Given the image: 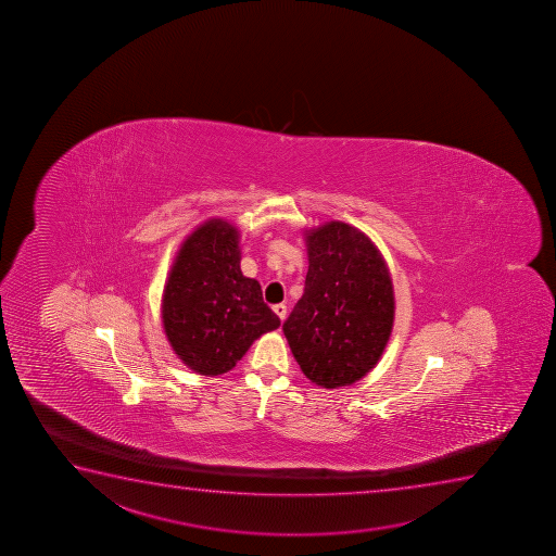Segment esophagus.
<instances>
[{
  "mask_svg": "<svg viewBox=\"0 0 556 556\" xmlns=\"http://www.w3.org/2000/svg\"><path fill=\"white\" fill-rule=\"evenodd\" d=\"M274 313L281 318V321H285V318H287V305L285 303H277V305H274Z\"/></svg>",
  "mask_w": 556,
  "mask_h": 556,
  "instance_id": "1",
  "label": "esophagus"
}]
</instances>
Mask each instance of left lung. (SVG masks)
Masks as SVG:
<instances>
[{
    "mask_svg": "<svg viewBox=\"0 0 556 556\" xmlns=\"http://www.w3.org/2000/svg\"><path fill=\"white\" fill-rule=\"evenodd\" d=\"M305 292L282 326L314 386H352L378 365L394 321V290L372 240L342 222L305 230Z\"/></svg>",
    "mask_w": 556,
    "mask_h": 556,
    "instance_id": "left-lung-1",
    "label": "left lung"
}]
</instances>
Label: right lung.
Listing matches in <instances>:
<instances>
[{"instance_id": "obj_1", "label": "right lung", "mask_w": 556, "mask_h": 556, "mask_svg": "<svg viewBox=\"0 0 556 556\" xmlns=\"http://www.w3.org/2000/svg\"><path fill=\"white\" fill-rule=\"evenodd\" d=\"M240 261V232L217 217L184 240L170 266L162 321L173 352L193 372H229L261 334L281 326Z\"/></svg>"}]
</instances>
